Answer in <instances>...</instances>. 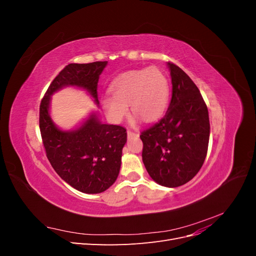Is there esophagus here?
I'll return each mask as SVG.
<instances>
[{
	"label": "esophagus",
	"instance_id": "34e87169",
	"mask_svg": "<svg viewBox=\"0 0 256 256\" xmlns=\"http://www.w3.org/2000/svg\"><path fill=\"white\" fill-rule=\"evenodd\" d=\"M127 134H128V136L129 138H132V136H138V134H136V132H132V131L131 130H127Z\"/></svg>",
	"mask_w": 256,
	"mask_h": 256
}]
</instances>
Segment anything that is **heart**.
<instances>
[{"label":"heart","mask_w":256,"mask_h":256,"mask_svg":"<svg viewBox=\"0 0 256 256\" xmlns=\"http://www.w3.org/2000/svg\"><path fill=\"white\" fill-rule=\"evenodd\" d=\"M112 96L102 100L104 109L114 122H120L130 112L143 122L158 120L164 113L170 99V82L157 67L124 72L110 86Z\"/></svg>","instance_id":"b5f03b06"}]
</instances>
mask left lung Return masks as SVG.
<instances>
[{"instance_id":"left-lung-1","label":"left lung","mask_w":256,"mask_h":256,"mask_svg":"<svg viewBox=\"0 0 256 256\" xmlns=\"http://www.w3.org/2000/svg\"><path fill=\"white\" fill-rule=\"evenodd\" d=\"M172 99L166 115L141 132L142 159L150 176L164 187H180L202 168L209 142L207 106L190 76L168 62Z\"/></svg>"}]
</instances>
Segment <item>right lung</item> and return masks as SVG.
I'll return each mask as SVG.
<instances>
[{
    "instance_id": "obj_1",
    "label": "right lung",
    "mask_w": 256,
    "mask_h": 256,
    "mask_svg": "<svg viewBox=\"0 0 256 256\" xmlns=\"http://www.w3.org/2000/svg\"><path fill=\"white\" fill-rule=\"evenodd\" d=\"M106 63L67 65L51 82L40 106V134L48 160L62 180L84 193L104 192L115 182L127 141L126 129L102 124L92 114L76 130L62 131L50 118V97L72 85L88 90L98 104V80Z\"/></svg>"
}]
</instances>
